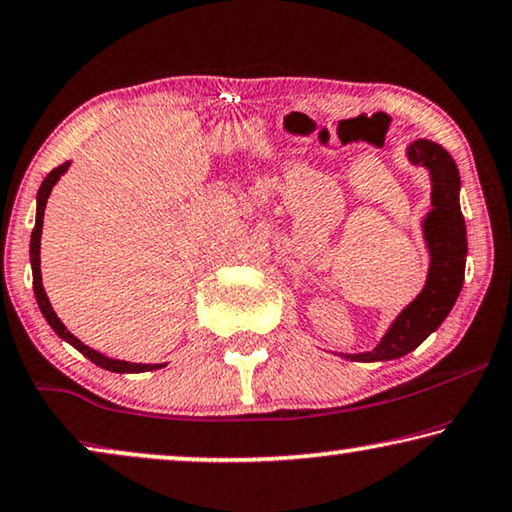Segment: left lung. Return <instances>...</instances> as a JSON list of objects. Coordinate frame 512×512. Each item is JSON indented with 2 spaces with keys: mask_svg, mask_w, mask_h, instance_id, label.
Segmentation results:
<instances>
[{
  "mask_svg": "<svg viewBox=\"0 0 512 512\" xmlns=\"http://www.w3.org/2000/svg\"><path fill=\"white\" fill-rule=\"evenodd\" d=\"M408 162L420 164L431 178V211L422 220L429 250V271L422 292L394 318L373 350L341 352L350 362H387L415 350L441 327L464 285L466 222L459 208V169L448 150L429 139H417L406 148Z\"/></svg>",
  "mask_w": 512,
  "mask_h": 512,
  "instance_id": "left-lung-1",
  "label": "left lung"
}]
</instances>
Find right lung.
<instances>
[{"mask_svg": "<svg viewBox=\"0 0 512 512\" xmlns=\"http://www.w3.org/2000/svg\"><path fill=\"white\" fill-rule=\"evenodd\" d=\"M71 162H64L60 167L50 171V174L43 178V183L37 192V222H34V229H32V241H30V262H32V280H34V294H37V304L41 308L43 318L57 336L62 338V341H67L74 345L78 352H83L85 357L90 359V362H95L97 366H102L106 371H113V373H141V371H155V369H162V366L167 364H134V362H125V359H113V357H106L102 352L92 350L85 345L83 341H78V338L71 334V331L62 325V320L57 318L53 306H50L48 301V294L43 290V283H41V229H43V211H46V204H48V197H50V190H53L55 183L60 181V178L67 174Z\"/></svg>", "mask_w": 512, "mask_h": 512, "instance_id": "right-lung-1", "label": "right lung"}]
</instances>
